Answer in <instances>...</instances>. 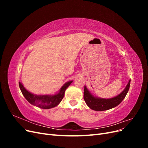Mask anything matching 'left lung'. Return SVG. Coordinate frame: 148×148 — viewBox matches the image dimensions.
I'll use <instances>...</instances> for the list:
<instances>
[{"mask_svg": "<svg viewBox=\"0 0 148 148\" xmlns=\"http://www.w3.org/2000/svg\"><path fill=\"white\" fill-rule=\"evenodd\" d=\"M130 86V79L124 90L120 95L110 99H102L94 96L86 86L84 89V100L89 108L96 111H103L110 109L117 106L126 96Z\"/></svg>", "mask_w": 148, "mask_h": 148, "instance_id": "1", "label": "left lung"}]
</instances>
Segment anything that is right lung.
Returning a JSON list of instances; mask_svg holds the SVG:
<instances>
[{
  "label": "right lung",
  "instance_id": "obj_1",
  "mask_svg": "<svg viewBox=\"0 0 148 148\" xmlns=\"http://www.w3.org/2000/svg\"><path fill=\"white\" fill-rule=\"evenodd\" d=\"M73 81H70L66 82L63 86H62L59 92L55 95H35L31 93L24 88L20 82H19V86L20 90L25 97L31 104L39 107V108L49 109L53 108L57 105L59 104L62 99L64 98L65 91L66 89L68 88Z\"/></svg>",
  "mask_w": 148,
  "mask_h": 148
}]
</instances>
